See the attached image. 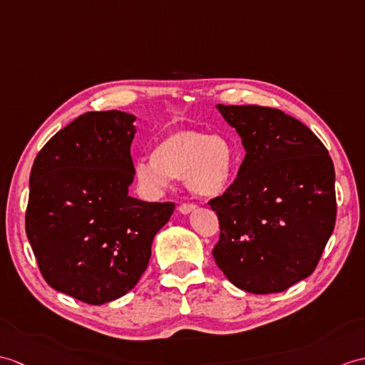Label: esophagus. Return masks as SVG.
Instances as JSON below:
<instances>
[{
	"label": "esophagus",
	"instance_id": "34e87169",
	"mask_svg": "<svg viewBox=\"0 0 365 365\" xmlns=\"http://www.w3.org/2000/svg\"><path fill=\"white\" fill-rule=\"evenodd\" d=\"M179 210H180L182 215H190L191 211L196 210V205H192V203H182V205L179 207Z\"/></svg>",
	"mask_w": 365,
	"mask_h": 365
}]
</instances>
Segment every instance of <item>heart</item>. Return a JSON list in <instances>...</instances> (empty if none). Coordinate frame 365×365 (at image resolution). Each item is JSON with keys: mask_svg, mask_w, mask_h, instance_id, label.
Returning a JSON list of instances; mask_svg holds the SVG:
<instances>
[{"mask_svg": "<svg viewBox=\"0 0 365 365\" xmlns=\"http://www.w3.org/2000/svg\"><path fill=\"white\" fill-rule=\"evenodd\" d=\"M235 154L221 135L174 130L160 140L150 157L135 163L137 180L154 192L183 177L186 188L200 199L221 196L232 182Z\"/></svg>", "mask_w": 365, "mask_h": 365, "instance_id": "obj_1", "label": "heart"}]
</instances>
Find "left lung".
Instances as JSON below:
<instances>
[{"instance_id": "8db88e82", "label": "left lung", "mask_w": 365, "mask_h": 365, "mask_svg": "<svg viewBox=\"0 0 365 365\" xmlns=\"http://www.w3.org/2000/svg\"><path fill=\"white\" fill-rule=\"evenodd\" d=\"M216 108L241 137L236 180L208 203L221 227L213 249L228 282L272 294L309 277L334 230V166L307 125L259 106Z\"/></svg>"}]
</instances>
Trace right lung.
<instances>
[{"label": "right lung", "mask_w": 365, "mask_h": 365, "mask_svg": "<svg viewBox=\"0 0 365 365\" xmlns=\"http://www.w3.org/2000/svg\"><path fill=\"white\" fill-rule=\"evenodd\" d=\"M135 118L88 112L58 130L34 160L26 235L46 283L104 304L133 289L171 202L129 196Z\"/></svg>", "instance_id": "add662e5"}]
</instances>
